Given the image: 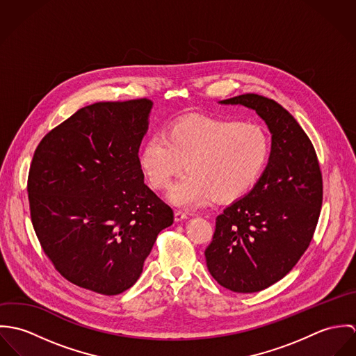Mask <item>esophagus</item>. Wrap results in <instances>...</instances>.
<instances>
[{
  "instance_id": "obj_1",
  "label": "esophagus",
  "mask_w": 356,
  "mask_h": 356,
  "mask_svg": "<svg viewBox=\"0 0 356 356\" xmlns=\"http://www.w3.org/2000/svg\"><path fill=\"white\" fill-rule=\"evenodd\" d=\"M189 218V213L186 212H182V211H175V220L177 222H181V220H185Z\"/></svg>"
}]
</instances>
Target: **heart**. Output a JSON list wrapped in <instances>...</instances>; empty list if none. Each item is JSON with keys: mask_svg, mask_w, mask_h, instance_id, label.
Returning a JSON list of instances; mask_svg holds the SVG:
<instances>
[{"mask_svg": "<svg viewBox=\"0 0 356 356\" xmlns=\"http://www.w3.org/2000/svg\"><path fill=\"white\" fill-rule=\"evenodd\" d=\"M271 141L254 122L188 118L164 134H153L140 153V165L154 189H165L184 167L168 199L179 207L208 200L230 203L245 196L266 170Z\"/></svg>", "mask_w": 356, "mask_h": 356, "instance_id": "obj_1", "label": "heart"}]
</instances>
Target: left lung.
Returning a JSON list of instances; mask_svg holds the SVG:
<instances>
[{"label": "left lung", "instance_id": "8db88e82", "mask_svg": "<svg viewBox=\"0 0 356 356\" xmlns=\"http://www.w3.org/2000/svg\"><path fill=\"white\" fill-rule=\"evenodd\" d=\"M219 102L254 109L271 133L264 172L216 216L204 252L218 284L254 293L284 278L308 248L322 207V174L309 138L282 105L254 93Z\"/></svg>", "mask_w": 356, "mask_h": 356}]
</instances>
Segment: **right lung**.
Masks as SVG:
<instances>
[{"mask_svg": "<svg viewBox=\"0 0 356 356\" xmlns=\"http://www.w3.org/2000/svg\"><path fill=\"white\" fill-rule=\"evenodd\" d=\"M152 105L83 106L42 138L30 165V213L44 252L65 280L106 296L137 282L157 234L174 222L140 165Z\"/></svg>", "mask_w": 356, "mask_h": 356, "instance_id": "add662e5", "label": "right lung"}]
</instances>
